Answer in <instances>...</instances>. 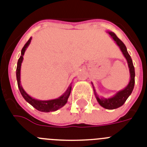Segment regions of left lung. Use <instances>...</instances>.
<instances>
[{
    "instance_id": "left-lung-1",
    "label": "left lung",
    "mask_w": 147,
    "mask_h": 147,
    "mask_svg": "<svg viewBox=\"0 0 147 147\" xmlns=\"http://www.w3.org/2000/svg\"><path fill=\"white\" fill-rule=\"evenodd\" d=\"M109 34L110 35V36L112 37V39L115 41V43H117V45L119 47L120 49H121L122 53H123V55H124L126 59H127V63H128L129 69L130 81L129 82L128 85H127L124 89L121 90V91L118 92L114 96L109 98H100V97L98 96L96 93H95V89H94V86H93V89H94L95 95V97H96L97 100H98V102L101 107H103L104 108L107 109H115L118 108V107H121L122 105H123L125 101L127 100V99L129 98V96L131 95V93H132V90H133L134 89V86H135V68H134L133 63H132V58H131L130 55H129L128 52H127V47H126L125 44L120 40L118 37L116 36V35L114 32H109Z\"/></svg>"
}]
</instances>
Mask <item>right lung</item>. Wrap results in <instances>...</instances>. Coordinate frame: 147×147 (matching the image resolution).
I'll return each mask as SVG.
<instances>
[{
  "mask_svg": "<svg viewBox=\"0 0 147 147\" xmlns=\"http://www.w3.org/2000/svg\"><path fill=\"white\" fill-rule=\"evenodd\" d=\"M32 38L29 39L26 44L23 47L22 50H21V55H20V58L18 61L17 65V69H16V77H17V81H18V86L19 90H20V93L24 98L29 104H31L33 107H35V109H38V111L43 112H53V111L58 110V109L61 108L62 107L65 105L68 100L69 96L71 92V89H72V86L69 85L66 92L63 94V95H61L60 98H57V99H53V100H37L35 98H32L31 96H29L26 92L24 91V89H23L22 86L20 85V66H21V63H22L23 59H24V52L26 51V48L29 45V43L31 42Z\"/></svg>",
  "mask_w": 147,
  "mask_h": 147,
  "instance_id": "add662e5",
  "label": "right lung"
}]
</instances>
